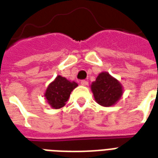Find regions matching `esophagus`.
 <instances>
[{
    "mask_svg": "<svg viewBox=\"0 0 158 158\" xmlns=\"http://www.w3.org/2000/svg\"><path fill=\"white\" fill-rule=\"evenodd\" d=\"M80 84H81V85L86 86V85H88V81H87V80H81Z\"/></svg>",
    "mask_w": 158,
    "mask_h": 158,
    "instance_id": "34e87169",
    "label": "esophagus"
}]
</instances>
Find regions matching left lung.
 I'll list each match as a JSON object with an SVG mask.
<instances>
[{"instance_id":"8db88e82","label":"left lung","mask_w":158,"mask_h":158,"mask_svg":"<svg viewBox=\"0 0 158 158\" xmlns=\"http://www.w3.org/2000/svg\"><path fill=\"white\" fill-rule=\"evenodd\" d=\"M91 90L95 101L106 107L114 106L123 94L121 83L107 72H102L97 76L91 85Z\"/></svg>"}]
</instances>
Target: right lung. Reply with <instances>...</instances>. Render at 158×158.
Masks as SVG:
<instances>
[{
  "instance_id": "obj_1",
  "label": "right lung",
  "mask_w": 158,
  "mask_h": 158,
  "mask_svg": "<svg viewBox=\"0 0 158 158\" xmlns=\"http://www.w3.org/2000/svg\"><path fill=\"white\" fill-rule=\"evenodd\" d=\"M77 86V83L71 82L66 78L58 75L48 86L44 96L52 108H62L69 100L71 92Z\"/></svg>"
}]
</instances>
